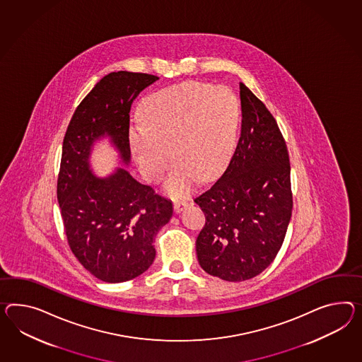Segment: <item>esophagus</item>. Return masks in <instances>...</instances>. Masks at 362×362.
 Masks as SVG:
<instances>
[{
  "label": "esophagus",
  "mask_w": 362,
  "mask_h": 362,
  "mask_svg": "<svg viewBox=\"0 0 362 362\" xmlns=\"http://www.w3.org/2000/svg\"><path fill=\"white\" fill-rule=\"evenodd\" d=\"M186 206H187L186 201H176L175 204H173V209H175L176 213H181V211L185 209Z\"/></svg>",
  "instance_id": "1"
}]
</instances>
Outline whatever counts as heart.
<instances>
[{
  "label": "heart",
  "instance_id": "obj_1",
  "mask_svg": "<svg viewBox=\"0 0 362 362\" xmlns=\"http://www.w3.org/2000/svg\"><path fill=\"white\" fill-rule=\"evenodd\" d=\"M141 122L130 127V146L143 176L165 184L172 197L189 194L198 180L221 176L235 152L241 122L239 98L226 86L186 81L149 94Z\"/></svg>",
  "mask_w": 362,
  "mask_h": 362
}]
</instances>
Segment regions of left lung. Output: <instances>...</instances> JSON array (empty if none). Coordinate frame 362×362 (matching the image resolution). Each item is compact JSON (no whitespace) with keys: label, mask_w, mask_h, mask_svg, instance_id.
Returning <instances> with one entry per match:
<instances>
[{"label":"left lung","mask_w":362,"mask_h":362,"mask_svg":"<svg viewBox=\"0 0 362 362\" xmlns=\"http://www.w3.org/2000/svg\"><path fill=\"white\" fill-rule=\"evenodd\" d=\"M241 132L222 177L194 199L206 216L195 241L214 277L253 279L276 259L293 210L288 147L267 106L240 83Z\"/></svg>","instance_id":"left-lung-1"}]
</instances>
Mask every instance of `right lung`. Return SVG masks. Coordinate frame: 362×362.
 Segmentation results:
<instances>
[{
	"mask_svg": "<svg viewBox=\"0 0 362 362\" xmlns=\"http://www.w3.org/2000/svg\"><path fill=\"white\" fill-rule=\"evenodd\" d=\"M158 76L127 71L106 74L77 106L68 124L57 177V201L68 245L95 279L124 282L152 265L158 230L172 218L167 198L119 168L94 176L89 155L94 140L109 135L124 164L130 163V110L138 94Z\"/></svg>",
	"mask_w": 362,
	"mask_h": 362,
	"instance_id": "add662e5",
	"label": "right lung"
}]
</instances>
